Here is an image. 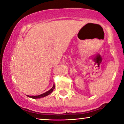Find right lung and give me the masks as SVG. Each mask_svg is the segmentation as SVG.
Listing matches in <instances>:
<instances>
[{
  "mask_svg": "<svg viewBox=\"0 0 124 124\" xmlns=\"http://www.w3.org/2000/svg\"><path fill=\"white\" fill-rule=\"evenodd\" d=\"M55 87H54V84L53 85V86L52 87V88H51L49 90V91H48L47 92H45V93H44L43 94H41V95H38V96H28L27 95L28 97H29L31 98H32V99H39V98H42V97H45L46 96L50 94L52 92V91H53V90L54 89Z\"/></svg>",
  "mask_w": 124,
  "mask_h": 124,
  "instance_id": "obj_1",
  "label": "right lung"
}]
</instances>
